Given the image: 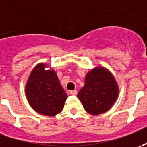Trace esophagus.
Listing matches in <instances>:
<instances>
[{"instance_id": "esophagus-1", "label": "esophagus", "mask_w": 147, "mask_h": 147, "mask_svg": "<svg viewBox=\"0 0 147 147\" xmlns=\"http://www.w3.org/2000/svg\"><path fill=\"white\" fill-rule=\"evenodd\" d=\"M70 94L71 95V96H76V95H77V91L76 90L70 91Z\"/></svg>"}]
</instances>
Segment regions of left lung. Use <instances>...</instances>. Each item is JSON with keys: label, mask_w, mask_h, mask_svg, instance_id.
Listing matches in <instances>:
<instances>
[{"label": "left lung", "mask_w": 147, "mask_h": 147, "mask_svg": "<svg viewBox=\"0 0 147 147\" xmlns=\"http://www.w3.org/2000/svg\"><path fill=\"white\" fill-rule=\"evenodd\" d=\"M117 96L118 88L113 75L104 67H96L87 74L78 98L88 113L98 115L112 107Z\"/></svg>", "instance_id": "obj_1"}]
</instances>
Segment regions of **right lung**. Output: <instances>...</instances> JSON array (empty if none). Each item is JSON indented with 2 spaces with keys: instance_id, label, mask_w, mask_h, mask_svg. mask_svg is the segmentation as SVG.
<instances>
[{
  "instance_id": "add662e5",
  "label": "right lung",
  "mask_w": 147,
  "mask_h": 147,
  "mask_svg": "<svg viewBox=\"0 0 147 147\" xmlns=\"http://www.w3.org/2000/svg\"><path fill=\"white\" fill-rule=\"evenodd\" d=\"M43 63L32 71L26 86L28 101L36 112L42 115L55 116L64 106L67 95L53 70H45Z\"/></svg>"
}]
</instances>
